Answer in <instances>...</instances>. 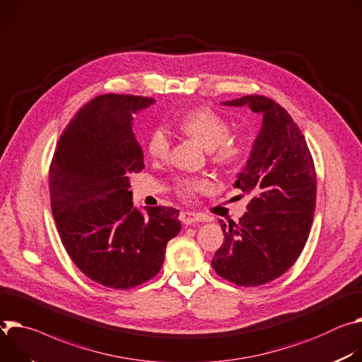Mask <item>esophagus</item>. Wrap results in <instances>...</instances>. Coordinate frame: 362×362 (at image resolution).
<instances>
[{"label":"esophagus","mask_w":362,"mask_h":362,"mask_svg":"<svg viewBox=\"0 0 362 362\" xmlns=\"http://www.w3.org/2000/svg\"><path fill=\"white\" fill-rule=\"evenodd\" d=\"M180 220H181L185 226H189V224H192V223L202 221V216L195 214V213H189V211H184V213L180 214Z\"/></svg>","instance_id":"obj_1"}]
</instances>
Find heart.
<instances>
[{
	"instance_id": "obj_1",
	"label": "heart",
	"mask_w": 362,
	"mask_h": 362,
	"mask_svg": "<svg viewBox=\"0 0 362 362\" xmlns=\"http://www.w3.org/2000/svg\"><path fill=\"white\" fill-rule=\"evenodd\" d=\"M178 129L211 151L213 160L221 167H235L246 156V144L238 138H230V124L211 109L202 107L184 113L177 122ZM146 151L155 159H164L170 151V135L164 128H153L146 141ZM178 191L188 198L209 188L204 178H184L178 181Z\"/></svg>"
}]
</instances>
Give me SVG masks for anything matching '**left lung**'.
Listing matches in <instances>:
<instances>
[{
	"instance_id": "8db88e82",
	"label": "left lung",
	"mask_w": 362,
	"mask_h": 362,
	"mask_svg": "<svg viewBox=\"0 0 362 362\" xmlns=\"http://www.w3.org/2000/svg\"><path fill=\"white\" fill-rule=\"evenodd\" d=\"M221 105L247 106L263 120L234 182L250 195L247 211L238 223L220 220L224 242L211 266L231 284L260 286L286 273L306 245L316 203L313 159L299 127L274 100L247 95Z\"/></svg>"
}]
</instances>
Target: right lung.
I'll return each mask as SVG.
<instances>
[{
    "label": "right lung",
    "instance_id": "add662e5",
    "mask_svg": "<svg viewBox=\"0 0 362 362\" xmlns=\"http://www.w3.org/2000/svg\"><path fill=\"white\" fill-rule=\"evenodd\" d=\"M152 98L100 95L60 135L50 174L52 211L62 243L93 282L129 289L156 276L165 247L181 230L173 207H134L129 177L141 173L144 152L134 115Z\"/></svg>",
    "mask_w": 362,
    "mask_h": 362
}]
</instances>
